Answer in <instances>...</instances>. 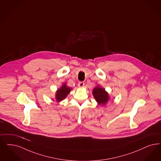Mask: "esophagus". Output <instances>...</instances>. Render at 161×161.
<instances>
[{
  "label": "esophagus",
  "mask_w": 161,
  "mask_h": 161,
  "mask_svg": "<svg viewBox=\"0 0 161 161\" xmlns=\"http://www.w3.org/2000/svg\"><path fill=\"white\" fill-rule=\"evenodd\" d=\"M78 87H83L84 86V82H79V83H78Z\"/></svg>",
  "instance_id": "esophagus-1"
}]
</instances>
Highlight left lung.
<instances>
[{
    "instance_id": "obj_1",
    "label": "left lung",
    "mask_w": 161,
    "mask_h": 161,
    "mask_svg": "<svg viewBox=\"0 0 161 161\" xmlns=\"http://www.w3.org/2000/svg\"><path fill=\"white\" fill-rule=\"evenodd\" d=\"M92 93L99 105H105L109 101L110 98L108 93L105 90V89L99 86H97L93 89Z\"/></svg>"
}]
</instances>
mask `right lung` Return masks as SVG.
<instances>
[{"label":"right lung","mask_w":161,"mask_h":161,"mask_svg":"<svg viewBox=\"0 0 161 161\" xmlns=\"http://www.w3.org/2000/svg\"><path fill=\"white\" fill-rule=\"evenodd\" d=\"M71 90V87H68L66 86V84H63L62 86L59 89H58L56 92L55 98H56V101L59 103V102L63 101L68 96V95L70 93Z\"/></svg>","instance_id":"add662e5"}]
</instances>
